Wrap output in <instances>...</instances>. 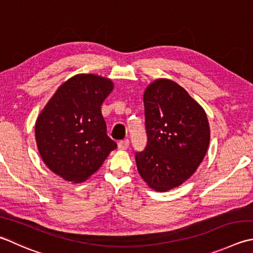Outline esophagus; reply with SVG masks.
Instances as JSON below:
<instances>
[{
    "label": "esophagus",
    "mask_w": 253,
    "mask_h": 253,
    "mask_svg": "<svg viewBox=\"0 0 253 253\" xmlns=\"http://www.w3.org/2000/svg\"><path fill=\"white\" fill-rule=\"evenodd\" d=\"M128 147H129V140L128 139H124V140H121L120 142H118V148L122 150L127 149Z\"/></svg>",
    "instance_id": "1"
}]
</instances>
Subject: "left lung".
<instances>
[{
  "label": "left lung",
  "mask_w": 253,
  "mask_h": 253,
  "mask_svg": "<svg viewBox=\"0 0 253 253\" xmlns=\"http://www.w3.org/2000/svg\"><path fill=\"white\" fill-rule=\"evenodd\" d=\"M147 146L136 151L138 172L151 189L166 192L193 175L209 149L206 113L179 84L159 79L143 93Z\"/></svg>",
  "instance_id": "obj_1"
}]
</instances>
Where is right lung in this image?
<instances>
[{
    "instance_id": "1",
    "label": "right lung",
    "mask_w": 253,
    "mask_h": 253,
    "mask_svg": "<svg viewBox=\"0 0 253 253\" xmlns=\"http://www.w3.org/2000/svg\"><path fill=\"white\" fill-rule=\"evenodd\" d=\"M113 87L110 79L77 74L59 86L39 114L35 125L38 151L62 179L85 181L117 148L107 136L101 111Z\"/></svg>"
}]
</instances>
